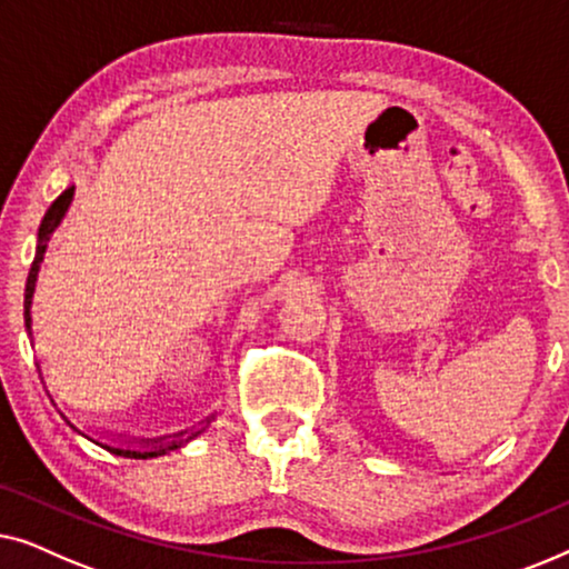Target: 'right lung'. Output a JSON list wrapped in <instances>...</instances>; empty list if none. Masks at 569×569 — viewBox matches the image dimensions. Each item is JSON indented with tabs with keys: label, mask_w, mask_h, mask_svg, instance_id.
Wrapping results in <instances>:
<instances>
[{
	"label": "right lung",
	"mask_w": 569,
	"mask_h": 569,
	"mask_svg": "<svg viewBox=\"0 0 569 569\" xmlns=\"http://www.w3.org/2000/svg\"><path fill=\"white\" fill-rule=\"evenodd\" d=\"M71 201H74V186L67 188L59 198H56V201L51 203V208H48L46 216H43L41 229H38L36 260H33V266H30L28 283H26V330H28V335H33V332H30V322H33V319H30V303H33V291H36V281H38V270H41V262H43L46 247H48V242H51V234H53L56 229H59V223L63 221V216H67ZM61 418H67V415L61 412ZM211 420H213V418H208L206 426H208V422H211ZM67 422H69L71 428L77 430V433H82L84 438H90L92 443L108 448V451L116 453V456H126V459H157V456H164L167 451H174V448L186 446V443L190 441V438H196L198 433H203V430H198V433H190V436H188V430H180V433H172V436L141 438V441H128V446H121V443H102V441H98V438L87 436L84 430H79L69 418H67Z\"/></svg>",
	"instance_id": "add662e5"
}]
</instances>
